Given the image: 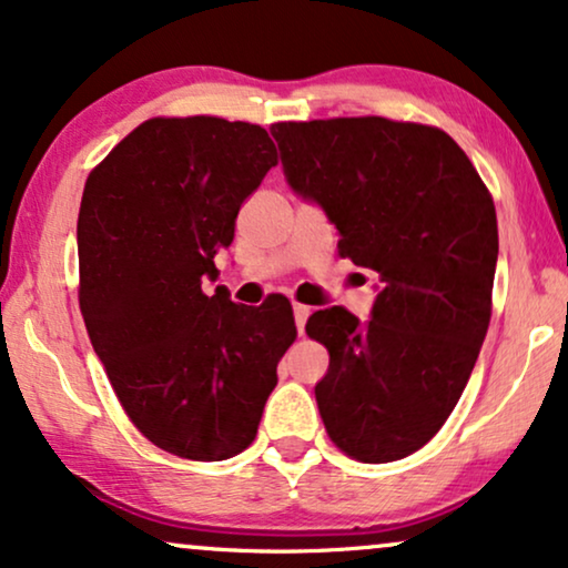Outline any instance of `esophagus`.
Here are the masks:
<instances>
[{
	"instance_id": "34e87169",
	"label": "esophagus",
	"mask_w": 568,
	"mask_h": 568,
	"mask_svg": "<svg viewBox=\"0 0 568 568\" xmlns=\"http://www.w3.org/2000/svg\"><path fill=\"white\" fill-rule=\"evenodd\" d=\"M307 318H311V307L307 305H294V323H297V331L302 334V331H305V323H307Z\"/></svg>"
}]
</instances>
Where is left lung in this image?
Returning <instances> with one entry per match:
<instances>
[{
  "instance_id": "8db88e82",
  "label": "left lung",
  "mask_w": 568,
  "mask_h": 568,
  "mask_svg": "<svg viewBox=\"0 0 568 568\" xmlns=\"http://www.w3.org/2000/svg\"><path fill=\"white\" fill-rule=\"evenodd\" d=\"M294 193L321 203L338 255L381 276L373 318L334 305L307 321L328 349L315 386L328 438L396 462L452 415L488 334L498 221L490 190L433 124L334 116L271 124Z\"/></svg>"
}]
</instances>
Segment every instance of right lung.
Returning <instances> with one entry per match:
<instances>
[{
    "label": "right lung",
    "instance_id": "add662e5",
    "mask_svg": "<svg viewBox=\"0 0 568 568\" xmlns=\"http://www.w3.org/2000/svg\"><path fill=\"white\" fill-rule=\"evenodd\" d=\"M278 164L261 124L153 116L88 174L78 213L80 313L132 425L193 462L255 440L276 365L297 338L290 300L247 307L216 278L240 205Z\"/></svg>",
    "mask_w": 568,
    "mask_h": 568
}]
</instances>
